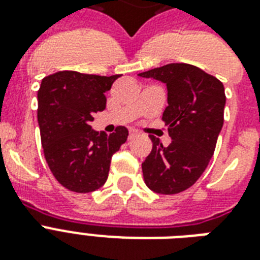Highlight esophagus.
I'll use <instances>...</instances> for the list:
<instances>
[{"mask_svg":"<svg viewBox=\"0 0 260 260\" xmlns=\"http://www.w3.org/2000/svg\"><path fill=\"white\" fill-rule=\"evenodd\" d=\"M135 136H136V131H129V136H128V139H134Z\"/></svg>","mask_w":260,"mask_h":260,"instance_id":"34e87169","label":"esophagus"}]
</instances>
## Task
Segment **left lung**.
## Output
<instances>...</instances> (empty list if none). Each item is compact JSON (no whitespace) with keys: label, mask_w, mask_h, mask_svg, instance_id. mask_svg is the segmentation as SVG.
<instances>
[{"label":"left lung","mask_w":260,"mask_h":260,"mask_svg":"<svg viewBox=\"0 0 260 260\" xmlns=\"http://www.w3.org/2000/svg\"><path fill=\"white\" fill-rule=\"evenodd\" d=\"M139 77L166 83L169 105L162 120L171 138L165 147L150 136L152 151L142 165L144 182L155 193H181L197 182L213 156L224 122V86L187 63H170Z\"/></svg>","instance_id":"1"}]
</instances>
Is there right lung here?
Instances as JSON below:
<instances>
[{"mask_svg":"<svg viewBox=\"0 0 260 260\" xmlns=\"http://www.w3.org/2000/svg\"><path fill=\"white\" fill-rule=\"evenodd\" d=\"M118 77L59 71L42 81L38 121L43 151L56 181L71 191L100 189L112 156L126 142L125 126L106 135L90 125L93 114L105 109V93Z\"/></svg>","mask_w":260,"mask_h":260,"instance_id":"1","label":"right lung"}]
</instances>
